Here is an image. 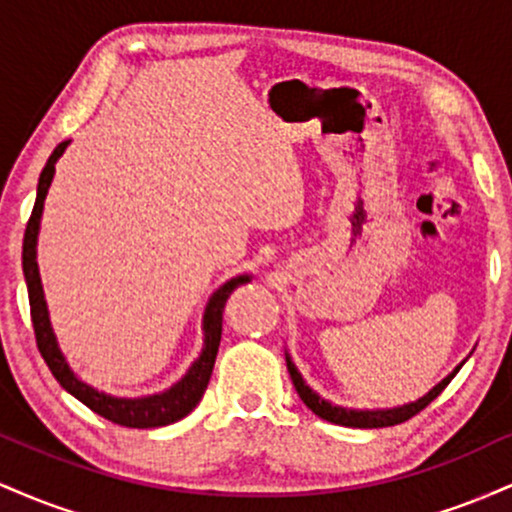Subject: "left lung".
Instances as JSON below:
<instances>
[{
  "instance_id": "8db88e82",
  "label": "left lung",
  "mask_w": 512,
  "mask_h": 512,
  "mask_svg": "<svg viewBox=\"0 0 512 512\" xmlns=\"http://www.w3.org/2000/svg\"><path fill=\"white\" fill-rule=\"evenodd\" d=\"M286 366H289V373H291V380H293V387H296L298 397L303 399V404L308 407L313 414L320 416V419L325 421H332V424H339V426H349V428H385V426H397V424H404V421H409L411 416H416L419 411H424L428 404L436 399L440 392L448 387V383L452 378H455V373L448 375V378L443 380V383L433 387L431 392H428L426 397H421L419 402L414 404H407V407H399V409H387V411H351V409H342V407H332L330 402H325L322 397H317L313 390H310L308 385L303 383L301 373H298L296 366L291 363V358L286 356Z\"/></svg>"
}]
</instances>
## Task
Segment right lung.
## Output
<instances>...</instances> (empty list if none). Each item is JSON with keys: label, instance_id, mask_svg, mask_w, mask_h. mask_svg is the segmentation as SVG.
I'll use <instances>...</instances> for the list:
<instances>
[{"label": "right lung", "instance_id": "add662e5", "mask_svg": "<svg viewBox=\"0 0 512 512\" xmlns=\"http://www.w3.org/2000/svg\"><path fill=\"white\" fill-rule=\"evenodd\" d=\"M64 149H67V142L57 144V149L52 151L48 163H45L43 173H40L38 195H35L31 219H28L26 233H23V276H26V286H28V303H31L35 344H38L40 356L45 358V363H48L50 373L55 375L57 383H60L69 395H74L79 402H84L88 409L96 411L98 416H103V419L127 428H158V426L175 424V421H180L182 416H187L197 407L199 399L204 395V390H207L211 370H214V361H216V354H219V344H221L223 308H226L228 296H231L238 286L248 284L250 279L248 276H236V279L226 281V284L211 296L207 313H204L202 356H199V361L190 368V373H187L178 385L170 387L168 392H163V395H156V397H146V399H115V397L103 395V392H96L86 383H81L72 370H69L67 361H64L60 354V349H57L55 334H52V327L48 320V308H45V301H43V286H40L38 262H35V238H38L43 202H45V195H48L52 175H55V163L57 158L62 156Z\"/></svg>", "mask_w": 512, "mask_h": 512}]
</instances>
